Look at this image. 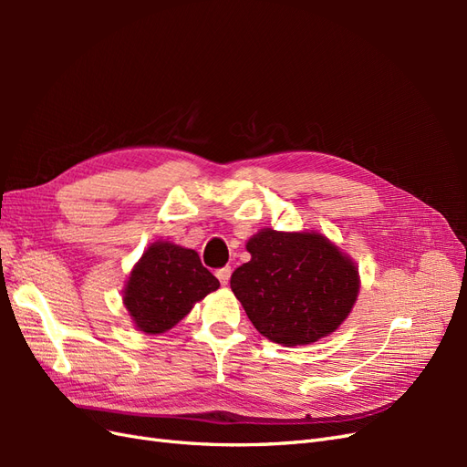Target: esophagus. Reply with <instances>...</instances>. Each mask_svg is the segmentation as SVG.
I'll return each mask as SVG.
<instances>
[{
  "mask_svg": "<svg viewBox=\"0 0 467 467\" xmlns=\"http://www.w3.org/2000/svg\"><path fill=\"white\" fill-rule=\"evenodd\" d=\"M216 276H218V280H220V285L225 286V285H228V282H230V276H232V266L220 268V271H216Z\"/></svg>",
  "mask_w": 467,
  "mask_h": 467,
  "instance_id": "34e87169",
  "label": "esophagus"
}]
</instances>
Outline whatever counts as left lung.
<instances>
[{"mask_svg": "<svg viewBox=\"0 0 467 467\" xmlns=\"http://www.w3.org/2000/svg\"><path fill=\"white\" fill-rule=\"evenodd\" d=\"M245 247L251 261L235 268L230 286L268 341L316 343L348 317L360 290L358 268L327 237L265 228Z\"/></svg>", "mask_w": 467, "mask_h": 467, "instance_id": "1", "label": "left lung"}]
</instances>
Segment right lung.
<instances>
[{"label": "right lung", "mask_w": 467, "mask_h": 467, "mask_svg": "<svg viewBox=\"0 0 467 467\" xmlns=\"http://www.w3.org/2000/svg\"><path fill=\"white\" fill-rule=\"evenodd\" d=\"M218 286V278L202 266L194 249L155 242L134 265L122 302L140 331L160 335Z\"/></svg>", "instance_id": "add662e5"}]
</instances>
